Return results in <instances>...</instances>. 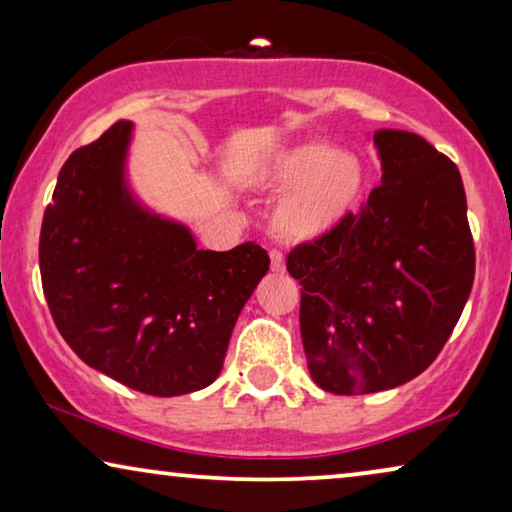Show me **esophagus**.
<instances>
[{
  "label": "esophagus",
  "mask_w": 512,
  "mask_h": 512,
  "mask_svg": "<svg viewBox=\"0 0 512 512\" xmlns=\"http://www.w3.org/2000/svg\"><path fill=\"white\" fill-rule=\"evenodd\" d=\"M270 268H272V272H286L282 251H277V249L270 251Z\"/></svg>",
  "instance_id": "34e87169"
}]
</instances>
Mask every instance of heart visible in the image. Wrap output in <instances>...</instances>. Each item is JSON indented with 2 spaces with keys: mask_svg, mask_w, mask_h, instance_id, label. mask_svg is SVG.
<instances>
[{
  "mask_svg": "<svg viewBox=\"0 0 512 512\" xmlns=\"http://www.w3.org/2000/svg\"><path fill=\"white\" fill-rule=\"evenodd\" d=\"M254 181L279 193L270 212L272 233L289 244H314L352 219L368 170L354 151L307 139L270 153L254 170Z\"/></svg>",
  "mask_w": 512,
  "mask_h": 512,
  "instance_id": "1",
  "label": "heart"
}]
</instances>
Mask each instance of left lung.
<instances>
[{"mask_svg": "<svg viewBox=\"0 0 512 512\" xmlns=\"http://www.w3.org/2000/svg\"><path fill=\"white\" fill-rule=\"evenodd\" d=\"M382 181L345 226L296 247L300 335L312 380L340 396L424 373L471 296L475 249L461 174L424 137L375 130Z\"/></svg>", "mask_w": 512, "mask_h": 512, "instance_id": "8db88e82", "label": "left lung"}]
</instances>
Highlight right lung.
I'll list each match as a JSON object with an SVG mask.
<instances>
[{
	"mask_svg": "<svg viewBox=\"0 0 512 512\" xmlns=\"http://www.w3.org/2000/svg\"><path fill=\"white\" fill-rule=\"evenodd\" d=\"M132 128L114 123L62 165L41 223V286L83 363L142 394H191L219 377L270 256L254 242L198 249L184 223L144 207L125 177Z\"/></svg>",
	"mask_w": 512,
	"mask_h": 512,
	"instance_id": "add662e5",
	"label": "right lung"
}]
</instances>
